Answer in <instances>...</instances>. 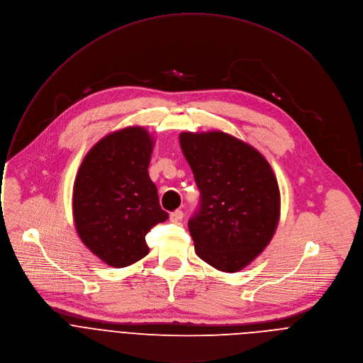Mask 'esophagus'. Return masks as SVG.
I'll list each match as a JSON object with an SVG mask.
<instances>
[{
	"label": "esophagus",
	"mask_w": 363,
	"mask_h": 363,
	"mask_svg": "<svg viewBox=\"0 0 363 363\" xmlns=\"http://www.w3.org/2000/svg\"><path fill=\"white\" fill-rule=\"evenodd\" d=\"M183 216H184V213L182 211H174V212L170 213V220L177 223V222H180L183 219Z\"/></svg>",
	"instance_id": "1"
}]
</instances>
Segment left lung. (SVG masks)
<instances>
[{"label":"left lung","instance_id":"left-lung-1","mask_svg":"<svg viewBox=\"0 0 363 363\" xmlns=\"http://www.w3.org/2000/svg\"><path fill=\"white\" fill-rule=\"evenodd\" d=\"M180 145L200 191L189 219L196 254L220 271L242 269L278 223L279 190L268 161L223 133H183Z\"/></svg>","mask_w":363,"mask_h":363}]
</instances>
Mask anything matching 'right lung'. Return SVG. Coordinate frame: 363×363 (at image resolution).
<instances>
[{"label":"right lung","instance_id":"add662e5","mask_svg":"<svg viewBox=\"0 0 363 363\" xmlns=\"http://www.w3.org/2000/svg\"><path fill=\"white\" fill-rule=\"evenodd\" d=\"M152 141L140 127L101 140L85 157L73 187V216L82 242L108 265L144 258L145 235L169 219L148 174Z\"/></svg>","mask_w":363,"mask_h":363}]
</instances>
